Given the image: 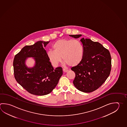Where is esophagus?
Returning <instances> with one entry per match:
<instances>
[{
  "instance_id": "1",
  "label": "esophagus",
  "mask_w": 127,
  "mask_h": 127,
  "mask_svg": "<svg viewBox=\"0 0 127 127\" xmlns=\"http://www.w3.org/2000/svg\"><path fill=\"white\" fill-rule=\"evenodd\" d=\"M63 71L65 73H66V72H67L68 71V70L65 69H63Z\"/></svg>"
}]
</instances>
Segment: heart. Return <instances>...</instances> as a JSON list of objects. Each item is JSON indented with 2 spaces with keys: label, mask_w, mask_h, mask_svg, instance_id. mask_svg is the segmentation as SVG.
I'll return each mask as SVG.
<instances>
[{
  "label": "heart",
  "mask_w": 127,
  "mask_h": 127,
  "mask_svg": "<svg viewBox=\"0 0 127 127\" xmlns=\"http://www.w3.org/2000/svg\"><path fill=\"white\" fill-rule=\"evenodd\" d=\"M53 51H48L47 56L52 65L56 66L61 62L65 65L74 67L79 65L83 59L84 46L81 42L72 39H61L53 44Z\"/></svg>",
  "instance_id": "obj_1"
}]
</instances>
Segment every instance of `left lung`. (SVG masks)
Listing matches in <instances>:
<instances>
[{"instance_id": "obj_1", "label": "left lung", "mask_w": 127, "mask_h": 127, "mask_svg": "<svg viewBox=\"0 0 127 127\" xmlns=\"http://www.w3.org/2000/svg\"><path fill=\"white\" fill-rule=\"evenodd\" d=\"M78 38L82 34L69 35ZM84 46L82 62L71 70L75 73L74 86L84 93H91L98 89L110 74L111 58L110 53L100 43L84 38L80 39Z\"/></svg>"}]
</instances>
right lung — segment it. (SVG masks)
Listing matches in <instances>:
<instances>
[{
  "label": "right lung",
  "mask_w": 127,
  "mask_h": 127,
  "mask_svg": "<svg viewBox=\"0 0 127 127\" xmlns=\"http://www.w3.org/2000/svg\"><path fill=\"white\" fill-rule=\"evenodd\" d=\"M49 41H38L32 45L26 46L15 55L13 65L17 82L29 93L43 96L51 93L63 74L62 67L53 68L47 56L45 47ZM33 58L35 64L28 67L27 58Z\"/></svg>",
  "instance_id": "right-lung-1"
}]
</instances>
